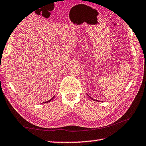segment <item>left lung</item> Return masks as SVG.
Masks as SVG:
<instances>
[{"instance_id":"left-lung-1","label":"left lung","mask_w":146,"mask_h":146,"mask_svg":"<svg viewBox=\"0 0 146 146\" xmlns=\"http://www.w3.org/2000/svg\"><path fill=\"white\" fill-rule=\"evenodd\" d=\"M91 98V97H90ZM91 99H93V100H95V99H93V98H91ZM97 101H98V100H97Z\"/></svg>"}]
</instances>
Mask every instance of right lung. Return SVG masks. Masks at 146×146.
<instances>
[{
  "instance_id": "right-lung-1",
  "label": "right lung",
  "mask_w": 146,
  "mask_h": 146,
  "mask_svg": "<svg viewBox=\"0 0 146 146\" xmlns=\"http://www.w3.org/2000/svg\"><path fill=\"white\" fill-rule=\"evenodd\" d=\"M54 97H55V96H54V97H53L52 98H51L50 100H48V101H46V102H43V103H48V102H50L51 100H53V98Z\"/></svg>"
}]
</instances>
